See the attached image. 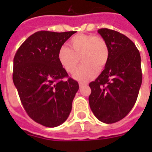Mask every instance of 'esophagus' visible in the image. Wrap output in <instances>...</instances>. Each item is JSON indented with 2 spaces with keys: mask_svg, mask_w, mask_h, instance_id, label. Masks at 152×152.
Returning <instances> with one entry per match:
<instances>
[{
  "mask_svg": "<svg viewBox=\"0 0 152 152\" xmlns=\"http://www.w3.org/2000/svg\"><path fill=\"white\" fill-rule=\"evenodd\" d=\"M79 85H80V88H83V87H84V86H86L87 85V84H86V83H79Z\"/></svg>",
  "mask_w": 152,
  "mask_h": 152,
  "instance_id": "1",
  "label": "esophagus"
}]
</instances>
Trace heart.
<instances>
[{
    "label": "heart",
    "mask_w": 152,
    "mask_h": 152,
    "mask_svg": "<svg viewBox=\"0 0 152 152\" xmlns=\"http://www.w3.org/2000/svg\"><path fill=\"white\" fill-rule=\"evenodd\" d=\"M69 46H61L57 53V60L63 69L72 73L78 65L80 58L82 64L74 72L75 80L86 82L94 78L102 71L109 59V48L106 41L93 34H79L69 42Z\"/></svg>",
    "instance_id": "obj_1"
}]
</instances>
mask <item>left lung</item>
Masks as SVG:
<instances>
[{"label":"left lung","mask_w":152,"mask_h":152,"mask_svg":"<svg viewBox=\"0 0 152 152\" xmlns=\"http://www.w3.org/2000/svg\"><path fill=\"white\" fill-rule=\"evenodd\" d=\"M98 32L108 46L109 59L89 84V105L100 121L112 124L125 118L136 103L142 83L141 58L135 44L124 34L107 28Z\"/></svg>","instance_id":"left-lung-1"}]
</instances>
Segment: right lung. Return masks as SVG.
<instances>
[{
  "label": "right lung",
  "mask_w": 152,
  "mask_h": 152,
  "mask_svg": "<svg viewBox=\"0 0 152 152\" xmlns=\"http://www.w3.org/2000/svg\"><path fill=\"white\" fill-rule=\"evenodd\" d=\"M76 31H41L28 37L13 60V83L31 119L46 127L61 125L69 118L79 90L57 60L63 44Z\"/></svg>",
  "instance_id": "right-lung-1"
}]
</instances>
